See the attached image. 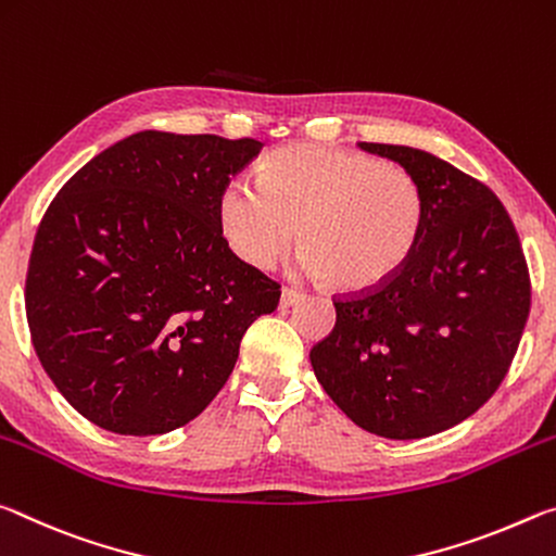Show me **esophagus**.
I'll return each instance as SVG.
<instances>
[{
	"instance_id": "1",
	"label": "esophagus",
	"mask_w": 556,
	"mask_h": 556,
	"mask_svg": "<svg viewBox=\"0 0 556 556\" xmlns=\"http://www.w3.org/2000/svg\"><path fill=\"white\" fill-rule=\"evenodd\" d=\"M305 295L300 293V290H293V288H286L283 293H280V307H293L298 305L300 300H303Z\"/></svg>"
}]
</instances>
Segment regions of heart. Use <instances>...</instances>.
<instances>
[{
  "instance_id": "1",
  "label": "heart",
  "mask_w": 556,
  "mask_h": 556,
  "mask_svg": "<svg viewBox=\"0 0 556 556\" xmlns=\"http://www.w3.org/2000/svg\"><path fill=\"white\" fill-rule=\"evenodd\" d=\"M424 192L404 167L369 154L288 144L231 181L218 222L236 256L270 268L300 241L303 266L344 293L377 290L412 258L424 229Z\"/></svg>"
}]
</instances>
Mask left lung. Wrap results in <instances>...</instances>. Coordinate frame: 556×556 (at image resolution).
<instances>
[{"instance_id":"1","label":"left lung","mask_w":556,"mask_h":556,"mask_svg":"<svg viewBox=\"0 0 556 556\" xmlns=\"http://www.w3.org/2000/svg\"><path fill=\"white\" fill-rule=\"evenodd\" d=\"M359 148L418 181L421 239L389 283L334 300L338 323L311 362L359 429L426 439L466 421L505 379L530 315V273L513 218L483 181L406 144Z\"/></svg>"}]
</instances>
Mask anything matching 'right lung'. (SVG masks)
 Instances as JSON below:
<instances>
[{"label":"right lung","instance_id":"right-lung-1","mask_svg":"<svg viewBox=\"0 0 556 556\" xmlns=\"http://www.w3.org/2000/svg\"><path fill=\"white\" fill-rule=\"evenodd\" d=\"M263 142L142 130L53 197L26 273V320L66 402L123 435L175 431L231 377L280 286L229 249L218 197Z\"/></svg>","mask_w":556,"mask_h":556}]
</instances>
